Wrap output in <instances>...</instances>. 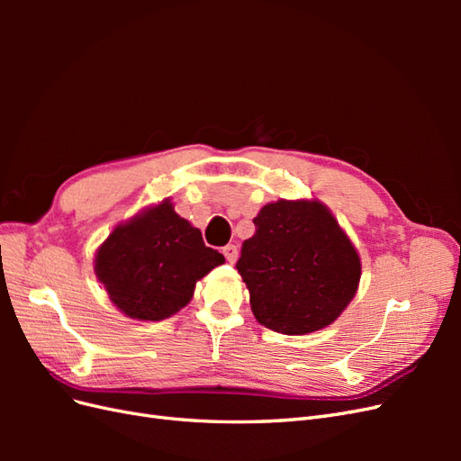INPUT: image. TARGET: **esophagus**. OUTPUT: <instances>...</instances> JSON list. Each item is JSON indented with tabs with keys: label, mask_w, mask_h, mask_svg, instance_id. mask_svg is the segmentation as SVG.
<instances>
[{
	"label": "esophagus",
	"mask_w": 461,
	"mask_h": 461,
	"mask_svg": "<svg viewBox=\"0 0 461 461\" xmlns=\"http://www.w3.org/2000/svg\"><path fill=\"white\" fill-rule=\"evenodd\" d=\"M222 254H225L229 263H234L236 258H239V248H236L234 244H227L225 248H222Z\"/></svg>",
	"instance_id": "1"
}]
</instances>
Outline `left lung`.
<instances>
[{"label":"left lung","instance_id":"obj_1","mask_svg":"<svg viewBox=\"0 0 461 461\" xmlns=\"http://www.w3.org/2000/svg\"><path fill=\"white\" fill-rule=\"evenodd\" d=\"M236 261L261 325L305 334L330 325L354 298L361 265L337 219L319 202L278 200L254 219Z\"/></svg>","mask_w":461,"mask_h":461}]
</instances>
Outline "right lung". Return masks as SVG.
<instances>
[{
  "instance_id": "1",
  "label": "right lung",
  "mask_w": 461,
  "mask_h": 461,
  "mask_svg": "<svg viewBox=\"0 0 461 461\" xmlns=\"http://www.w3.org/2000/svg\"><path fill=\"white\" fill-rule=\"evenodd\" d=\"M225 261L171 202L119 225L97 249L95 275L129 317L161 321L190 302L196 281Z\"/></svg>"
}]
</instances>
